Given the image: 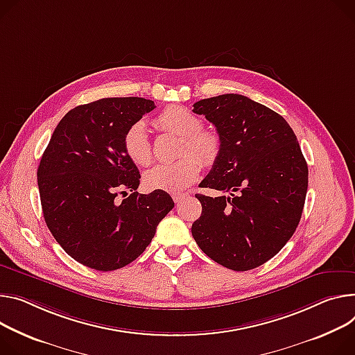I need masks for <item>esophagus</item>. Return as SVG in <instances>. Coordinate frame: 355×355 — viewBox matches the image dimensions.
Masks as SVG:
<instances>
[{"mask_svg": "<svg viewBox=\"0 0 355 355\" xmlns=\"http://www.w3.org/2000/svg\"><path fill=\"white\" fill-rule=\"evenodd\" d=\"M187 197H188L187 194H175V196H173V200H174L175 204H180V202H182Z\"/></svg>", "mask_w": 355, "mask_h": 355, "instance_id": "esophagus-1", "label": "esophagus"}]
</instances>
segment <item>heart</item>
Returning <instances> with one entry per match:
<instances>
[{"label":"heart","instance_id":"b5f03b06","mask_svg":"<svg viewBox=\"0 0 355 355\" xmlns=\"http://www.w3.org/2000/svg\"><path fill=\"white\" fill-rule=\"evenodd\" d=\"M154 124L163 130H170L182 136L178 150L181 155L173 163L157 164L143 175V184L150 191H164L170 194H180L194 182L204 166L214 164L219 154L218 136L201 128V120L184 106H170L161 112ZM123 148L127 157L137 166H147L151 157V143L147 136L144 121H135L128 125L123 136Z\"/></svg>","mask_w":355,"mask_h":355}]
</instances>
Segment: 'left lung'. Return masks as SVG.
<instances>
[{"label": "left lung", "instance_id": "obj_1", "mask_svg": "<svg viewBox=\"0 0 355 355\" xmlns=\"http://www.w3.org/2000/svg\"><path fill=\"white\" fill-rule=\"evenodd\" d=\"M219 136V154L197 194L201 216L192 236L216 263L245 272L263 265L293 236L302 218L309 168L296 135L272 109L242 94L194 103Z\"/></svg>", "mask_w": 355, "mask_h": 355}]
</instances>
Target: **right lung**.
<instances>
[{"label": "right lung", "instance_id": "add662e5", "mask_svg": "<svg viewBox=\"0 0 355 355\" xmlns=\"http://www.w3.org/2000/svg\"><path fill=\"white\" fill-rule=\"evenodd\" d=\"M154 107L143 98L78 106L42 154L37 175L45 222L62 249L87 268L110 272L132 263L174 208L164 191L139 194V168L123 148L128 125Z\"/></svg>", "mask_w": 355, "mask_h": 355}]
</instances>
